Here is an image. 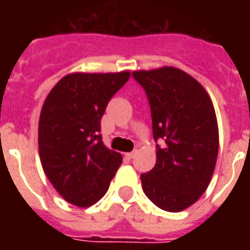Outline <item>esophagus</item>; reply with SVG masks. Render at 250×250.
<instances>
[{
	"label": "esophagus",
	"instance_id": "obj_1",
	"mask_svg": "<svg viewBox=\"0 0 250 250\" xmlns=\"http://www.w3.org/2000/svg\"><path fill=\"white\" fill-rule=\"evenodd\" d=\"M135 155H136V151L127 152V154H125V158H127V159H132V158L135 157Z\"/></svg>",
	"mask_w": 250,
	"mask_h": 250
}]
</instances>
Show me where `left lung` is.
<instances>
[{
	"label": "left lung",
	"instance_id": "left-lung-1",
	"mask_svg": "<svg viewBox=\"0 0 250 250\" xmlns=\"http://www.w3.org/2000/svg\"><path fill=\"white\" fill-rule=\"evenodd\" d=\"M150 103L157 163L141 175L147 198L166 211L188 209L205 193L218 155L211 99L194 77L174 66L135 71Z\"/></svg>",
	"mask_w": 250,
	"mask_h": 250
}]
</instances>
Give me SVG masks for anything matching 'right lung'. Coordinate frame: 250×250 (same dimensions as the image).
<instances>
[{
    "label": "right lung",
    "instance_id": "add662e5",
    "mask_svg": "<svg viewBox=\"0 0 250 250\" xmlns=\"http://www.w3.org/2000/svg\"><path fill=\"white\" fill-rule=\"evenodd\" d=\"M130 72L69 73L48 93L39 120L44 173L66 202L88 208L107 193L122 155L104 146L100 120Z\"/></svg>",
    "mask_w": 250,
    "mask_h": 250
}]
</instances>
